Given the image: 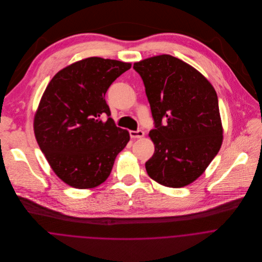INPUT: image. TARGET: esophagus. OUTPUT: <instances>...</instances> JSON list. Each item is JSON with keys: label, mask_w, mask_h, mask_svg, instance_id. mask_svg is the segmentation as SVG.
Returning a JSON list of instances; mask_svg holds the SVG:
<instances>
[{"label": "esophagus", "mask_w": 262, "mask_h": 262, "mask_svg": "<svg viewBox=\"0 0 262 262\" xmlns=\"http://www.w3.org/2000/svg\"><path fill=\"white\" fill-rule=\"evenodd\" d=\"M130 136L131 138H142L144 136V132L142 130H137V131H130Z\"/></svg>", "instance_id": "1"}]
</instances>
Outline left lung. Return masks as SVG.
<instances>
[{"label":"left lung","instance_id":"8db88e82","mask_svg":"<svg viewBox=\"0 0 262 262\" xmlns=\"http://www.w3.org/2000/svg\"><path fill=\"white\" fill-rule=\"evenodd\" d=\"M149 102L154 154L150 178L169 187L195 181L221 148L223 129L213 85L195 69L168 54L135 62Z\"/></svg>","mask_w":262,"mask_h":262}]
</instances>
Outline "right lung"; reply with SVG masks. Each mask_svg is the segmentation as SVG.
Returning a JSON list of instances; mask_svg holds the SVG:
<instances>
[{"mask_svg": "<svg viewBox=\"0 0 262 262\" xmlns=\"http://www.w3.org/2000/svg\"><path fill=\"white\" fill-rule=\"evenodd\" d=\"M131 64L90 57L58 72L34 118L38 145L55 174L71 187L91 188L111 173L130 135L116 126L105 95Z\"/></svg>", "mask_w": 262, "mask_h": 262, "instance_id": "add662e5", "label": "right lung"}]
</instances>
